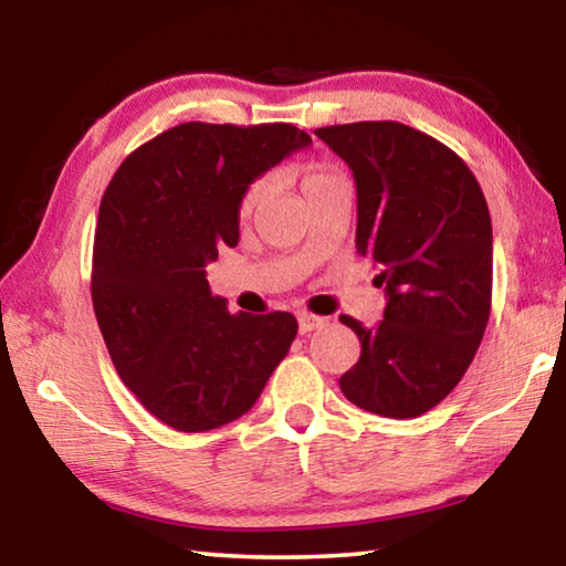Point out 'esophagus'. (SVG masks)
Segmentation results:
<instances>
[{"label": "esophagus", "mask_w": 566, "mask_h": 566, "mask_svg": "<svg viewBox=\"0 0 566 566\" xmlns=\"http://www.w3.org/2000/svg\"><path fill=\"white\" fill-rule=\"evenodd\" d=\"M296 322H300V332L302 334H310V332L319 329V327H324V324H327V319L317 317V314H310V312L296 314Z\"/></svg>", "instance_id": "esophagus-1"}]
</instances>
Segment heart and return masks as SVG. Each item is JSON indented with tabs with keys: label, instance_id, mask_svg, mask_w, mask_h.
<instances>
[{
	"label": "heart",
	"instance_id": "1",
	"mask_svg": "<svg viewBox=\"0 0 566 566\" xmlns=\"http://www.w3.org/2000/svg\"><path fill=\"white\" fill-rule=\"evenodd\" d=\"M334 177H339V175H334V171L327 169V167L312 165V167L304 169L302 187H304V191H312L314 187H319V185H324V181H329V179H334ZM266 191H270V179H256V181H252V185H249L247 191H244L242 202H239V214L247 217L249 212H252V209L262 202Z\"/></svg>",
	"mask_w": 566,
	"mask_h": 566
}]
</instances>
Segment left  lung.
Wrapping results in <instances>:
<instances>
[{
    "label": "left lung",
    "instance_id": "8db88e82",
    "mask_svg": "<svg viewBox=\"0 0 566 566\" xmlns=\"http://www.w3.org/2000/svg\"><path fill=\"white\" fill-rule=\"evenodd\" d=\"M357 185V252L379 266L385 319L342 314L361 342L339 387L371 415L411 419L437 407L484 337L492 306V219L452 149L399 122L314 129Z\"/></svg>",
    "mask_w": 566,
    "mask_h": 566
}]
</instances>
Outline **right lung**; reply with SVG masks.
Listing matches in <instances>:
<instances>
[{
    "label": "right lung",
    "instance_id": "add662e5",
    "mask_svg": "<svg viewBox=\"0 0 566 566\" xmlns=\"http://www.w3.org/2000/svg\"><path fill=\"white\" fill-rule=\"evenodd\" d=\"M310 145L292 124L187 122L132 151L104 191L94 314L124 385L177 432L242 417L292 347L290 312L232 314L205 266L237 247L247 187Z\"/></svg>",
    "mask_w": 566,
    "mask_h": 566
}]
</instances>
